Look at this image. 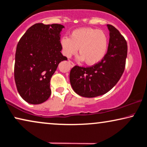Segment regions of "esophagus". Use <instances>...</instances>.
I'll use <instances>...</instances> for the list:
<instances>
[{"label": "esophagus", "mask_w": 147, "mask_h": 147, "mask_svg": "<svg viewBox=\"0 0 147 147\" xmlns=\"http://www.w3.org/2000/svg\"><path fill=\"white\" fill-rule=\"evenodd\" d=\"M68 63H69V64H70V66H71V67H73L74 66H75V64H74L73 62H72V61H70V60H69L68 61Z\"/></svg>", "instance_id": "esophagus-1"}]
</instances>
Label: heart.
<instances>
[{
	"label": "heart",
	"instance_id": "b5f03b06",
	"mask_svg": "<svg viewBox=\"0 0 147 147\" xmlns=\"http://www.w3.org/2000/svg\"><path fill=\"white\" fill-rule=\"evenodd\" d=\"M108 42L107 35L103 30L91 28L75 30L70 38L64 36L60 40L65 56L70 57L76 54L79 48V59L87 65H94L102 60Z\"/></svg>",
	"mask_w": 147,
	"mask_h": 147
}]
</instances>
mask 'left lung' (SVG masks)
<instances>
[{
  "label": "left lung",
  "mask_w": 147,
  "mask_h": 147,
  "mask_svg": "<svg viewBox=\"0 0 147 147\" xmlns=\"http://www.w3.org/2000/svg\"><path fill=\"white\" fill-rule=\"evenodd\" d=\"M107 27L110 38L102 60L92 66H75L70 70L72 89L83 97L94 98L107 93L119 81L125 70L127 42L116 28L110 24Z\"/></svg>",
  "instance_id": "obj_1"
}]
</instances>
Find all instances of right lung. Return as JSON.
<instances>
[{"label":"right lung","mask_w":147,"mask_h":147,"mask_svg":"<svg viewBox=\"0 0 147 147\" xmlns=\"http://www.w3.org/2000/svg\"><path fill=\"white\" fill-rule=\"evenodd\" d=\"M58 24H35L18 42L14 66L17 90L27 102L38 105L51 95L50 80L59 63L67 60L61 53Z\"/></svg>","instance_id":"obj_1"}]
</instances>
